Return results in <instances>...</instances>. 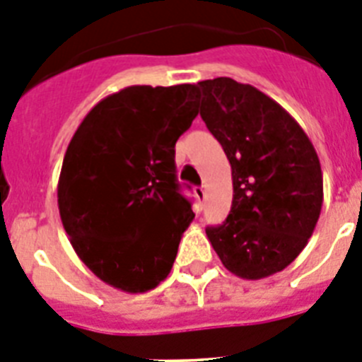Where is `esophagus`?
Here are the masks:
<instances>
[{
	"label": "esophagus",
	"instance_id": "1",
	"mask_svg": "<svg viewBox=\"0 0 362 362\" xmlns=\"http://www.w3.org/2000/svg\"><path fill=\"white\" fill-rule=\"evenodd\" d=\"M195 193H197V199H199V200H204L206 199V189H204V187H197Z\"/></svg>",
	"mask_w": 362,
	"mask_h": 362
}]
</instances>
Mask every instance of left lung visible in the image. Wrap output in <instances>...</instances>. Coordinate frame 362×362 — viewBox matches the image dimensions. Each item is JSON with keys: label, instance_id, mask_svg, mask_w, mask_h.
<instances>
[{"label": "left lung", "instance_id": "left-lung-1", "mask_svg": "<svg viewBox=\"0 0 362 362\" xmlns=\"http://www.w3.org/2000/svg\"><path fill=\"white\" fill-rule=\"evenodd\" d=\"M199 88L200 117L223 145L233 182L226 221L206 235L232 274L267 278L298 257L317 226L320 160L293 115L257 88L230 77Z\"/></svg>", "mask_w": 362, "mask_h": 362}]
</instances>
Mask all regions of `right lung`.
Here are the masks:
<instances>
[{"label":"right lung","mask_w":362,"mask_h":362,"mask_svg":"<svg viewBox=\"0 0 362 362\" xmlns=\"http://www.w3.org/2000/svg\"><path fill=\"white\" fill-rule=\"evenodd\" d=\"M195 84L129 86L97 103L68 145L59 211L73 250L105 284L147 293L167 278L195 214L175 144L197 117Z\"/></svg>","instance_id":"1"}]
</instances>
